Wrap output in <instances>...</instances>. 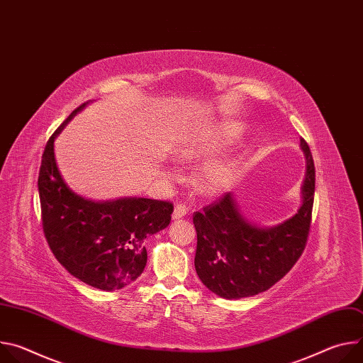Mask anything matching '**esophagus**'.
Listing matches in <instances>:
<instances>
[{
    "instance_id": "1",
    "label": "esophagus",
    "mask_w": 363,
    "mask_h": 363,
    "mask_svg": "<svg viewBox=\"0 0 363 363\" xmlns=\"http://www.w3.org/2000/svg\"><path fill=\"white\" fill-rule=\"evenodd\" d=\"M186 213H188V208H186L185 205L177 203V205H175V210H174V214H172V218H174V220H179V218L185 217Z\"/></svg>"
}]
</instances>
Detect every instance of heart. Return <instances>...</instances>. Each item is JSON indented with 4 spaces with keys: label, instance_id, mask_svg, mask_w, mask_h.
Masks as SVG:
<instances>
[{
    "label": "heart",
    "instance_id": "1",
    "mask_svg": "<svg viewBox=\"0 0 363 363\" xmlns=\"http://www.w3.org/2000/svg\"><path fill=\"white\" fill-rule=\"evenodd\" d=\"M214 145L213 139L206 138H196L179 147V153L182 157H199V155L210 150ZM234 177V167L227 161H216L208 165H205L199 172V184L202 189L208 192H217L225 188Z\"/></svg>",
    "mask_w": 363,
    "mask_h": 363
}]
</instances>
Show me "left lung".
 I'll return each instance as SVG.
<instances>
[{
    "label": "left lung",
    "instance_id": "obj_1",
    "mask_svg": "<svg viewBox=\"0 0 363 363\" xmlns=\"http://www.w3.org/2000/svg\"><path fill=\"white\" fill-rule=\"evenodd\" d=\"M307 169L303 203L286 223L262 230L238 211L231 192L195 211V270L201 281L224 298H241L269 290L297 263L312 224L316 171L312 152L300 138Z\"/></svg>",
    "mask_w": 363,
    "mask_h": 363
}]
</instances>
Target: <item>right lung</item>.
Wrapping results in <instances>:
<instances>
[{
    "label": "right lung",
    "mask_w": 363,
    "mask_h": 363,
    "mask_svg": "<svg viewBox=\"0 0 363 363\" xmlns=\"http://www.w3.org/2000/svg\"><path fill=\"white\" fill-rule=\"evenodd\" d=\"M84 105L45 143L38 172L41 223L51 252L72 276L112 291L142 274L147 258L143 241L169 225L174 205L149 198L93 202L69 189L56 165L55 139Z\"/></svg>",
    "instance_id": "add662e5"
}]
</instances>
